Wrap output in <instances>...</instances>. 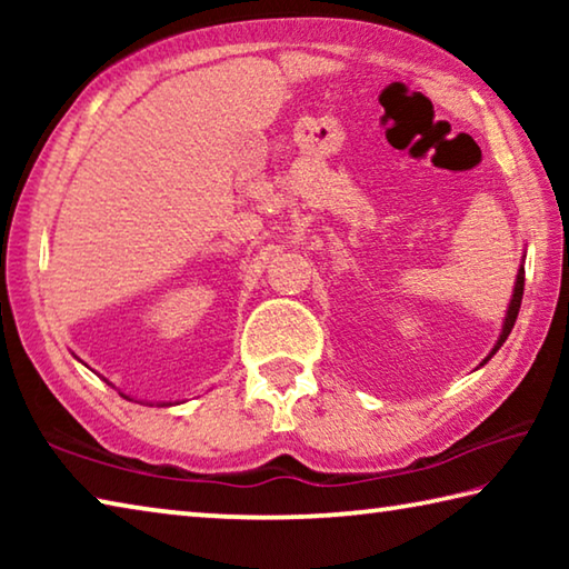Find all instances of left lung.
I'll return each mask as SVG.
<instances>
[{
	"label": "left lung",
	"mask_w": 569,
	"mask_h": 569,
	"mask_svg": "<svg viewBox=\"0 0 569 569\" xmlns=\"http://www.w3.org/2000/svg\"><path fill=\"white\" fill-rule=\"evenodd\" d=\"M522 293H525V256H522V261H519V268H517L512 298H509V306H507V313H505V321H502V331H499V339L495 343V349L485 356V361H481L479 366H485L489 359H492V356L499 351V346L507 341L509 331L515 329V321H517V313H519V303H522Z\"/></svg>",
	"instance_id": "obj_1"
}]
</instances>
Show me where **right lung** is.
Returning a JSON list of instances; mask_svg holds the SVG:
<instances>
[{"mask_svg":"<svg viewBox=\"0 0 569 569\" xmlns=\"http://www.w3.org/2000/svg\"><path fill=\"white\" fill-rule=\"evenodd\" d=\"M104 381H108V379H104ZM122 397H124V393H122ZM124 399H130V397H124ZM142 403H150V407H156V403H152V401H142ZM172 403H180V401H172ZM158 407H170V401H158Z\"/></svg>","mask_w":569,"mask_h":569,"instance_id":"add662e5","label":"right lung"}]
</instances>
